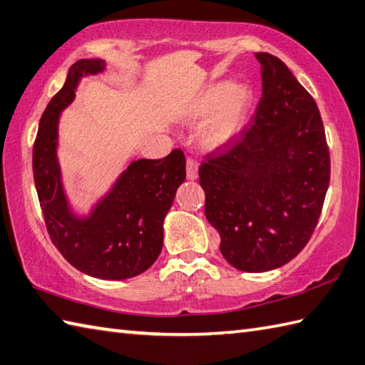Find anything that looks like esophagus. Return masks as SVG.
<instances>
[{"mask_svg":"<svg viewBox=\"0 0 365 365\" xmlns=\"http://www.w3.org/2000/svg\"><path fill=\"white\" fill-rule=\"evenodd\" d=\"M185 172H187V180H195V178H197L198 164L193 158H187V168H185Z\"/></svg>","mask_w":365,"mask_h":365,"instance_id":"1","label":"esophagus"}]
</instances>
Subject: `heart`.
Returning <instances> with one entry per match:
<instances>
[{
    "instance_id": "heart-1",
    "label": "heart",
    "mask_w": 365,
    "mask_h": 365,
    "mask_svg": "<svg viewBox=\"0 0 365 365\" xmlns=\"http://www.w3.org/2000/svg\"><path fill=\"white\" fill-rule=\"evenodd\" d=\"M251 91L247 86H231L226 81L210 84L193 103L189 112L190 121H205L212 113L203 133L207 148H218L228 143L244 123L251 103Z\"/></svg>"
}]
</instances>
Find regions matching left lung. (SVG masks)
<instances>
[{"label": "left lung", "mask_w": 365, "mask_h": 365, "mask_svg": "<svg viewBox=\"0 0 365 365\" xmlns=\"http://www.w3.org/2000/svg\"><path fill=\"white\" fill-rule=\"evenodd\" d=\"M262 98L236 139L198 168L207 222L242 272L287 264L309 242L329 184V151L309 92L277 56L256 53Z\"/></svg>", "instance_id": "obj_1"}]
</instances>
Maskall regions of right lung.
I'll return each instance as SVG.
<instances>
[{"label": "right lung", "mask_w": 365, "mask_h": 365, "mask_svg": "<svg viewBox=\"0 0 365 365\" xmlns=\"http://www.w3.org/2000/svg\"><path fill=\"white\" fill-rule=\"evenodd\" d=\"M101 59L73 63L66 84L48 103L32 148V170L48 234L67 261L100 279H128L155 264L164 242V218L185 180V156L133 160L88 217L71 212L61 181L58 125L75 100L79 79L104 70Z\"/></svg>", "instance_id": "obj_1"}]
</instances>
